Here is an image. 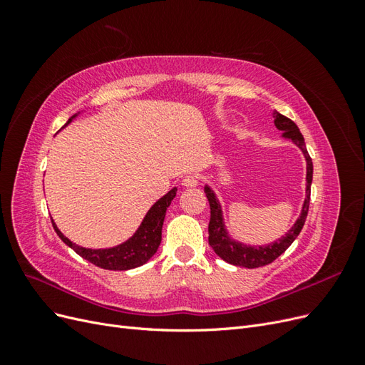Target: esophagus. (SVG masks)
<instances>
[{"label": "esophagus", "mask_w": 365, "mask_h": 365, "mask_svg": "<svg viewBox=\"0 0 365 365\" xmlns=\"http://www.w3.org/2000/svg\"><path fill=\"white\" fill-rule=\"evenodd\" d=\"M197 182H200V180H197V176L195 175H187L182 178V187H185V189H193V187L197 185Z\"/></svg>", "instance_id": "1"}]
</instances>
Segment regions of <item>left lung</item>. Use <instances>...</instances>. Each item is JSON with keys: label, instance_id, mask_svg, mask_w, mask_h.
<instances>
[{"label": "left lung", "instance_id": "1", "mask_svg": "<svg viewBox=\"0 0 365 365\" xmlns=\"http://www.w3.org/2000/svg\"><path fill=\"white\" fill-rule=\"evenodd\" d=\"M274 125L277 129L283 130V137L291 138L295 145L302 149L303 155L306 158V200L303 204V210L300 217L297 219L294 227L286 233L282 239L274 242L271 245L267 247H247L244 244H239L236 240H231L228 237V233L224 225V217H222V210H220V204L217 201L216 195L213 190L210 189L208 185L204 187L207 200L210 204V224H208V244L215 250V252L220 259L225 262L236 264V267H245V268H260L264 264L272 263L275 259L291 247L292 242L300 235V231L304 225V220L307 217L309 212V201H311V184H312V173H314V165L312 158L309 157L304 138L302 135L300 129L294 123V121L288 117L282 115L280 113L274 111Z\"/></svg>", "mask_w": 365, "mask_h": 365}]
</instances>
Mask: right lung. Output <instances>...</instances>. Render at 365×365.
I'll use <instances>...</instances> for the list:
<instances>
[{
	"mask_svg": "<svg viewBox=\"0 0 365 365\" xmlns=\"http://www.w3.org/2000/svg\"><path fill=\"white\" fill-rule=\"evenodd\" d=\"M74 117L76 115H73L67 123H65V126H67ZM175 196H176V189L173 187L168 195H164L161 200H158L152 205L146 217L143 219L137 233L129 240H126L125 244L114 248L90 250V248L79 247L73 244L70 239L65 237L53 220L51 224L54 227V231H56L58 236L62 239L63 244H67L70 248H73L85 260L91 262L93 264H96V267L103 268V269L126 271V269L141 267L143 263H146L153 254L157 252L161 244V230H163V222L165 217V210H168Z\"/></svg>",
	"mask_w": 365,
	"mask_h": 365,
	"instance_id": "right-lung-1",
	"label": "right lung"
}]
</instances>
